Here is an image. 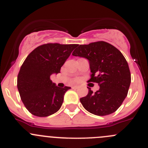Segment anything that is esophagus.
Returning <instances> with one entry per match:
<instances>
[{
    "instance_id": "esophagus-1",
    "label": "esophagus",
    "mask_w": 148,
    "mask_h": 148,
    "mask_svg": "<svg viewBox=\"0 0 148 148\" xmlns=\"http://www.w3.org/2000/svg\"><path fill=\"white\" fill-rule=\"evenodd\" d=\"M71 88H72L73 90H77V89L79 88V87L78 86H72V87H71Z\"/></svg>"
}]
</instances>
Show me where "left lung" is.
I'll return each mask as SVG.
<instances>
[{"label": "left lung", "instance_id": "8db88e82", "mask_svg": "<svg viewBox=\"0 0 148 148\" xmlns=\"http://www.w3.org/2000/svg\"><path fill=\"white\" fill-rule=\"evenodd\" d=\"M77 46L72 55L88 60L92 73L89 81L100 86L95 93L88 88V94L80 98V102L88 112L95 115L113 114L127 97L131 83L125 58L114 45L103 41Z\"/></svg>", "mask_w": 148, "mask_h": 148}]
</instances>
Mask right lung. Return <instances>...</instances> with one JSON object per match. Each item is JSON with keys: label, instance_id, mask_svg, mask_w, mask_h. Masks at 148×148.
<instances>
[{"label": "right lung", "instance_id": "right-lung-1", "mask_svg": "<svg viewBox=\"0 0 148 148\" xmlns=\"http://www.w3.org/2000/svg\"><path fill=\"white\" fill-rule=\"evenodd\" d=\"M76 44L48 43L36 48L23 63L17 77V88L23 103L34 116L45 117L60 109L70 87H59L51 80L60 73Z\"/></svg>", "mask_w": 148, "mask_h": 148}]
</instances>
